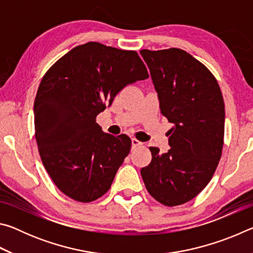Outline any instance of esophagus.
<instances>
[{
	"mask_svg": "<svg viewBox=\"0 0 253 253\" xmlns=\"http://www.w3.org/2000/svg\"><path fill=\"white\" fill-rule=\"evenodd\" d=\"M143 143L142 142H139L138 139H136V138H132L131 139V145H132V148H136V147H138V146H140V145H142Z\"/></svg>",
	"mask_w": 253,
	"mask_h": 253,
	"instance_id": "esophagus-1",
	"label": "esophagus"
}]
</instances>
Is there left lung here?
<instances>
[{"label": "left lung", "mask_w": 253, "mask_h": 253, "mask_svg": "<svg viewBox=\"0 0 253 253\" xmlns=\"http://www.w3.org/2000/svg\"><path fill=\"white\" fill-rule=\"evenodd\" d=\"M163 116L173 124L170 148L149 147L152 161L140 169L148 193L166 207L188 202L211 181L222 155L224 101L220 85L186 51L142 50Z\"/></svg>", "instance_id": "obj_1"}]
</instances>
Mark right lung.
I'll return each mask as SVG.
<instances>
[{
	"label": "right lung",
	"mask_w": 253,
	"mask_h": 253,
	"mask_svg": "<svg viewBox=\"0 0 253 253\" xmlns=\"http://www.w3.org/2000/svg\"><path fill=\"white\" fill-rule=\"evenodd\" d=\"M147 78L136 51L99 42L76 46L45 72L34 100V129L41 161L63 194L88 203L108 192L131 140L106 134L96 117L127 84Z\"/></svg>",
	"instance_id": "right-lung-1"
}]
</instances>
